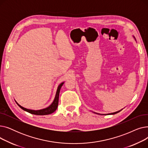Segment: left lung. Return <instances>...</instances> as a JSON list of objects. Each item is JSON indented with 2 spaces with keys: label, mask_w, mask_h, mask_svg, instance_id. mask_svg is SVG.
<instances>
[{
  "label": "left lung",
  "mask_w": 148,
  "mask_h": 148,
  "mask_svg": "<svg viewBox=\"0 0 148 148\" xmlns=\"http://www.w3.org/2000/svg\"><path fill=\"white\" fill-rule=\"evenodd\" d=\"M134 38H135V37L134 36ZM136 40V39H135ZM122 110H119V111H118V112H114V113H108V114H116V113H118V112H121ZM94 113H95V112H94ZM97 113V114H99V113ZM103 115H104V114H103Z\"/></svg>",
  "instance_id": "8db88e82"
}]
</instances>
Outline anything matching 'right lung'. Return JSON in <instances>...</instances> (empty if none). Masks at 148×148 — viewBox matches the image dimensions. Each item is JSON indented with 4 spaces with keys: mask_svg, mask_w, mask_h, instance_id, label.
Instances as JSON below:
<instances>
[{
    "mask_svg": "<svg viewBox=\"0 0 148 148\" xmlns=\"http://www.w3.org/2000/svg\"><path fill=\"white\" fill-rule=\"evenodd\" d=\"M64 82L61 83L58 87V89L56 91V96L55 98H54L53 103H51V105H50L49 107H47V108H43V109L41 110H30V109H28V108H25L22 107L21 106H20L16 101L15 102L17 104V105L23 109V110H25L28 113H30L31 114H36V115H47V114H51L52 113H53L54 112H55L56 110L57 109L58 106V103H59V92H60V90L61 87L62 86V85L64 84Z\"/></svg>",
    "mask_w": 148,
    "mask_h": 148,
    "instance_id": "obj_1",
    "label": "right lung"
}]
</instances>
